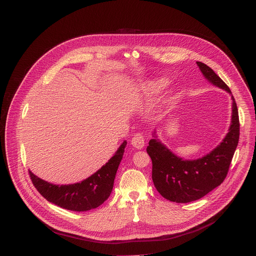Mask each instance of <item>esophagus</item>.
Returning a JSON list of instances; mask_svg holds the SVG:
<instances>
[{"label": "esophagus", "mask_w": 256, "mask_h": 256, "mask_svg": "<svg viewBox=\"0 0 256 256\" xmlns=\"http://www.w3.org/2000/svg\"><path fill=\"white\" fill-rule=\"evenodd\" d=\"M132 144L138 148V150H140L144 148V134H140V132H138L132 138Z\"/></svg>", "instance_id": "1"}]
</instances>
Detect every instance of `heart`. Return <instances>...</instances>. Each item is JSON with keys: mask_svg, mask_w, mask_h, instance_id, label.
I'll return each mask as SVG.
<instances>
[{"mask_svg": "<svg viewBox=\"0 0 256 256\" xmlns=\"http://www.w3.org/2000/svg\"><path fill=\"white\" fill-rule=\"evenodd\" d=\"M168 85V82L164 78L160 79H154L150 81H148L144 85V90L150 94H156L164 90Z\"/></svg>", "mask_w": 256, "mask_h": 256, "instance_id": "heart-1", "label": "heart"}]
</instances>
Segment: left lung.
Returning <instances> with one entry per match:
<instances>
[{
  "label": "left lung",
  "instance_id": "obj_1",
  "mask_svg": "<svg viewBox=\"0 0 256 256\" xmlns=\"http://www.w3.org/2000/svg\"><path fill=\"white\" fill-rule=\"evenodd\" d=\"M197 65L211 83L231 94L227 84L209 66L199 61ZM232 100L229 132L217 148L201 158L186 160L156 138L148 142L146 152L152 164V179L164 198L176 203L196 201L223 183L239 140V116L233 96Z\"/></svg>",
  "mask_w": 256,
  "mask_h": 256
}]
</instances>
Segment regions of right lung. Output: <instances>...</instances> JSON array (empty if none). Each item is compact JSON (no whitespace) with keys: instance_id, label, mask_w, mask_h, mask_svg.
<instances>
[{"instance_id":"obj_1","label":"right lung","mask_w":256,"mask_h":256,"mask_svg":"<svg viewBox=\"0 0 256 256\" xmlns=\"http://www.w3.org/2000/svg\"><path fill=\"white\" fill-rule=\"evenodd\" d=\"M126 146L124 140L100 170L80 183L59 186L38 178L31 171L29 175L37 191L47 201L71 211H88L98 208L110 197Z\"/></svg>"}]
</instances>
